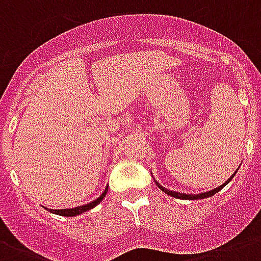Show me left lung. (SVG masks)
Returning <instances> with one entry per match:
<instances>
[{
  "label": "left lung",
  "mask_w": 261,
  "mask_h": 261,
  "mask_svg": "<svg viewBox=\"0 0 261 261\" xmlns=\"http://www.w3.org/2000/svg\"><path fill=\"white\" fill-rule=\"evenodd\" d=\"M234 174H236V172H234ZM234 174H233V176H231V177L229 178V180H227L226 182H225V184H222V186H221V187H218V188H214V190H213V191H208V192H203V194H198V195L180 194V192H174V191H169V190H167V188H164V187L161 186V184H159V182H157V186H159L160 190H163L164 192H165V194L171 195V196H173V198H177V199H186V200H196V199L210 198V196H213V195H214V194H217V192H219V191L222 190L223 187L226 186L227 182L230 181L231 178L234 177Z\"/></svg>",
  "instance_id": "8db88e82"
}]
</instances>
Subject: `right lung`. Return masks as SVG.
Wrapping results in <instances>:
<instances>
[{
  "label": "right lung",
  "instance_id": "right-lung-1",
  "mask_svg": "<svg viewBox=\"0 0 261 261\" xmlns=\"http://www.w3.org/2000/svg\"><path fill=\"white\" fill-rule=\"evenodd\" d=\"M107 191H108V188H106V191H104V192H102V194L100 195L96 200L88 203V204H84V206L74 207V208H62V210H53V208H48V211H50V213H54V214L62 215V217H75V215L83 214V213H85V211H89L90 208H93V207L97 206L98 203L102 200V198L106 196Z\"/></svg>",
  "mask_w": 261,
  "mask_h": 261
}]
</instances>
